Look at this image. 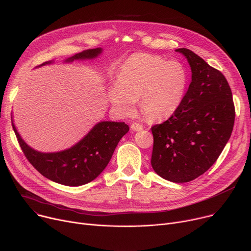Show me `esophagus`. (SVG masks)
Wrapping results in <instances>:
<instances>
[{"mask_svg":"<svg viewBox=\"0 0 251 251\" xmlns=\"http://www.w3.org/2000/svg\"><path fill=\"white\" fill-rule=\"evenodd\" d=\"M130 127H131L132 130H136V131H139V130H142V129H143V126H142L141 124H139V123H133V124H131Z\"/></svg>","mask_w":251,"mask_h":251,"instance_id":"obj_1","label":"esophagus"}]
</instances>
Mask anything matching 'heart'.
<instances>
[{"instance_id": "b5f03b06", "label": "heart", "mask_w": 251, "mask_h": 251, "mask_svg": "<svg viewBox=\"0 0 251 251\" xmlns=\"http://www.w3.org/2000/svg\"><path fill=\"white\" fill-rule=\"evenodd\" d=\"M188 73L178 61L149 54H132L121 66L117 84L108 90L112 106L130 113L140 99V107L151 121L169 119L180 107L186 93Z\"/></svg>"}]
</instances>
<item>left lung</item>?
I'll use <instances>...</instances> for the list:
<instances>
[{"instance_id": "8db88e82", "label": "left lung", "mask_w": 251, "mask_h": 251, "mask_svg": "<svg viewBox=\"0 0 251 251\" xmlns=\"http://www.w3.org/2000/svg\"><path fill=\"white\" fill-rule=\"evenodd\" d=\"M192 81L178 110L151 126V167L162 178L186 183L213 165L233 130L235 107L225 76L187 48Z\"/></svg>"}]
</instances>
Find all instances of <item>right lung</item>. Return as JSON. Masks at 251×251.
<instances>
[{"label": "right lung", "instance_id": "1", "mask_svg": "<svg viewBox=\"0 0 251 251\" xmlns=\"http://www.w3.org/2000/svg\"><path fill=\"white\" fill-rule=\"evenodd\" d=\"M100 52V48L84 50L70 57L66 62L95 58ZM48 63L51 61L42 65ZM12 126L18 143L30 164L47 179L66 186L84 185L98 177L109 163L121 139L129 129L126 123L101 122L72 148L59 152L44 153L27 146L15 126Z\"/></svg>", "mask_w": 251, "mask_h": 251}]
</instances>
